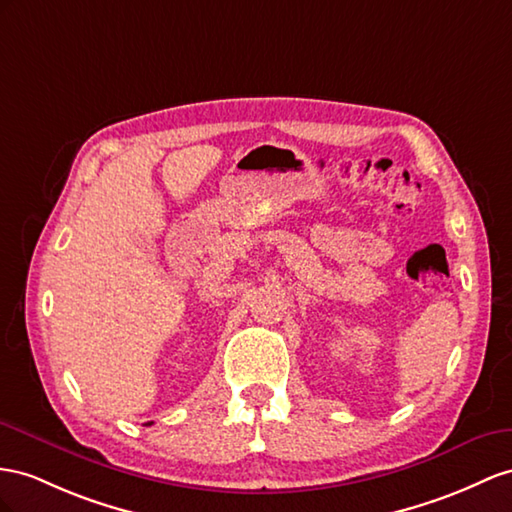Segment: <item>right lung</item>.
Listing matches in <instances>:
<instances>
[{
    "label": "right lung",
    "mask_w": 512,
    "mask_h": 512,
    "mask_svg": "<svg viewBox=\"0 0 512 512\" xmlns=\"http://www.w3.org/2000/svg\"><path fill=\"white\" fill-rule=\"evenodd\" d=\"M151 424H153V422H149V424H147V426H151Z\"/></svg>",
    "instance_id": "add662e5"
}]
</instances>
